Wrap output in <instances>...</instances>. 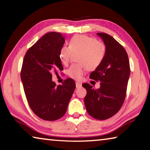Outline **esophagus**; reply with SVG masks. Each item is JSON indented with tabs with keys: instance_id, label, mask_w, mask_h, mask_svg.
Instances as JSON below:
<instances>
[{
	"instance_id": "obj_1",
	"label": "esophagus",
	"mask_w": 150,
	"mask_h": 150,
	"mask_svg": "<svg viewBox=\"0 0 150 150\" xmlns=\"http://www.w3.org/2000/svg\"><path fill=\"white\" fill-rule=\"evenodd\" d=\"M81 86H82V83H81L79 82H76V87L79 88Z\"/></svg>"
}]
</instances>
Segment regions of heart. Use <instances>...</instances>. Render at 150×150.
<instances>
[{
    "label": "heart",
    "instance_id": "b5f03b06",
    "mask_svg": "<svg viewBox=\"0 0 150 150\" xmlns=\"http://www.w3.org/2000/svg\"><path fill=\"white\" fill-rule=\"evenodd\" d=\"M73 53L78 54L81 64L72 65L67 70V75L76 80L82 78L86 68L95 70L99 67L105 59L106 47L103 42L97 41L95 38L85 35L73 36L69 42V46L64 45L59 50V59L62 64L69 63Z\"/></svg>",
    "mask_w": 150,
    "mask_h": 150
}]
</instances>
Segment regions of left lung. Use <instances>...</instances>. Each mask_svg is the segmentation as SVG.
<instances>
[{"mask_svg": "<svg viewBox=\"0 0 150 150\" xmlns=\"http://www.w3.org/2000/svg\"><path fill=\"white\" fill-rule=\"evenodd\" d=\"M106 47L103 63L90 75L99 81L100 87L95 89L88 83L82 86L87 90L84 103L88 115L97 120L112 117L120 110L126 95L130 75L128 54L122 45L106 33H97Z\"/></svg>", "mask_w": 150, "mask_h": 150, "instance_id": "obj_1", "label": "left lung"}]
</instances>
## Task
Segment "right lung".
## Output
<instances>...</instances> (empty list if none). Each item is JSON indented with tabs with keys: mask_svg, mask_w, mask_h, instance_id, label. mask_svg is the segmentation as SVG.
I'll list each match as a JSON object with an SVG mask.
<instances>
[{
	"mask_svg": "<svg viewBox=\"0 0 150 150\" xmlns=\"http://www.w3.org/2000/svg\"><path fill=\"white\" fill-rule=\"evenodd\" d=\"M65 38L59 32H48L30 47L24 55L21 80L30 108L39 118L54 121L65 115L76 87L68 78L62 85L52 81V73L63 70L59 50Z\"/></svg>",
	"mask_w": 150,
	"mask_h": 150,
	"instance_id": "right-lung-1",
	"label": "right lung"
}]
</instances>
